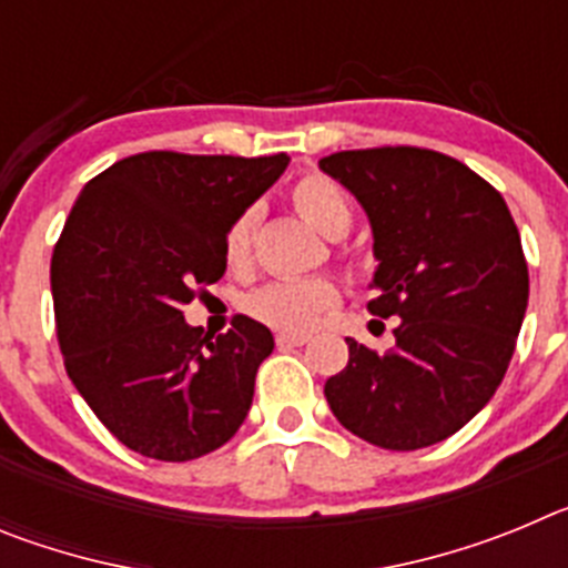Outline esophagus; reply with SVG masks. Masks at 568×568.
Returning a JSON list of instances; mask_svg holds the SVG:
<instances>
[{
    "label": "esophagus",
    "instance_id": "obj_1",
    "mask_svg": "<svg viewBox=\"0 0 568 568\" xmlns=\"http://www.w3.org/2000/svg\"><path fill=\"white\" fill-rule=\"evenodd\" d=\"M307 341H310L307 335H287V333L275 335V346H278V349H293V346H304Z\"/></svg>",
    "mask_w": 568,
    "mask_h": 568
}]
</instances>
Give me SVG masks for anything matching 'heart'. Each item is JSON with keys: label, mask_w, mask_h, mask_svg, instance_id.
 I'll return each instance as SVG.
<instances>
[{"label": "heart", "mask_w": 568, "mask_h": 568, "mask_svg": "<svg viewBox=\"0 0 568 568\" xmlns=\"http://www.w3.org/2000/svg\"><path fill=\"white\" fill-rule=\"evenodd\" d=\"M290 202L315 230L329 239L346 233L353 222V204L344 187L324 173H301L290 184ZM255 230H258V207L239 210L233 222L224 230V261L233 270L250 267L255 250ZM338 304V287L329 278H298V281H270L264 287L247 295V313L264 321L270 327L284 333H310L321 315Z\"/></svg>", "instance_id": "heart-1"}]
</instances>
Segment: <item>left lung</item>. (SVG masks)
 I'll return each mask as SVG.
<instances>
[{
  "label": "left lung",
  "mask_w": 568,
  "mask_h": 568,
  "mask_svg": "<svg viewBox=\"0 0 568 568\" xmlns=\"http://www.w3.org/2000/svg\"><path fill=\"white\" fill-rule=\"evenodd\" d=\"M373 224L378 258L366 310L400 318L395 346L346 338L349 361L324 384L358 438L413 453L455 435L509 369L529 301L520 233L504 195L464 162L426 148L324 155Z\"/></svg>",
  "instance_id": "1"
}]
</instances>
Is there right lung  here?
<instances>
[{"instance_id":"add662e5","label":"right lung","mask_w":568,"mask_h":568,"mask_svg":"<svg viewBox=\"0 0 568 568\" xmlns=\"http://www.w3.org/2000/svg\"><path fill=\"white\" fill-rule=\"evenodd\" d=\"M287 162L150 150L90 179L70 210L50 258L59 349L79 395L133 453L202 458L247 418L273 333L235 315L213 338L182 310L222 278L224 230Z\"/></svg>"}]
</instances>
